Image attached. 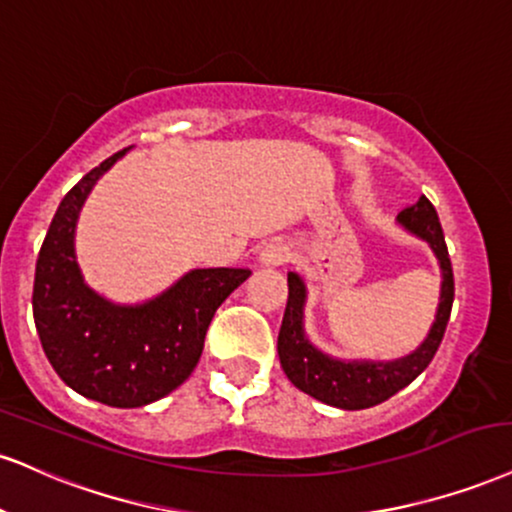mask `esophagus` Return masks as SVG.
I'll return each instance as SVG.
<instances>
[{
    "mask_svg": "<svg viewBox=\"0 0 512 512\" xmlns=\"http://www.w3.org/2000/svg\"><path fill=\"white\" fill-rule=\"evenodd\" d=\"M288 260H291V248H288L286 240H272L260 252V262L264 267H279V264Z\"/></svg>",
    "mask_w": 512,
    "mask_h": 512,
    "instance_id": "1",
    "label": "esophagus"
}]
</instances>
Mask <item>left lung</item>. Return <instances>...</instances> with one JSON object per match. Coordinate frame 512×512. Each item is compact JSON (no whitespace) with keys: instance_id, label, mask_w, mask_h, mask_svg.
Returning <instances> with one entry per match:
<instances>
[{"instance_id":"left-lung-1","label":"left lung","mask_w":512,"mask_h":512,"mask_svg":"<svg viewBox=\"0 0 512 512\" xmlns=\"http://www.w3.org/2000/svg\"><path fill=\"white\" fill-rule=\"evenodd\" d=\"M398 224L415 236L427 240L434 250L441 267V298L436 319L429 329L422 346L412 350L410 355L391 362H369V360H336L324 355L305 336V281L295 272H288V303L283 312V322L279 331V360L286 377L293 386L305 391L307 396L322 400L326 405H334L341 410H365L372 405L384 403L396 396L400 389L415 381L429 362L434 360L436 350L441 346L443 331H446L448 317H451L455 283L453 267L448 257L446 240H443L439 214L427 197H420L415 205L405 207L398 214Z\"/></svg>"}]
</instances>
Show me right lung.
I'll return each instance as SVG.
<instances>
[{
  "instance_id": "add662e5",
  "label": "right lung",
  "mask_w": 512,
  "mask_h": 512,
  "mask_svg": "<svg viewBox=\"0 0 512 512\" xmlns=\"http://www.w3.org/2000/svg\"><path fill=\"white\" fill-rule=\"evenodd\" d=\"M126 152L104 159L59 202L33 283L49 365L80 396L112 408H140L178 389L200 360L217 307L250 276V269H193L140 305H116L92 291L76 262V221L97 178Z\"/></svg>"
}]
</instances>
